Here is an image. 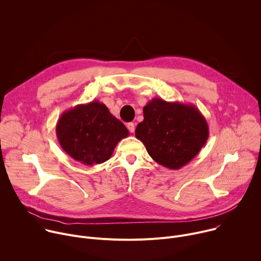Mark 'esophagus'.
Wrapping results in <instances>:
<instances>
[{
	"instance_id": "1",
	"label": "esophagus",
	"mask_w": 261,
	"mask_h": 261,
	"mask_svg": "<svg viewBox=\"0 0 261 261\" xmlns=\"http://www.w3.org/2000/svg\"><path fill=\"white\" fill-rule=\"evenodd\" d=\"M126 126H127L128 130H129L131 133H133V132L135 131V125H134V123H128Z\"/></svg>"
}]
</instances>
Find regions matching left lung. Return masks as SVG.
Segmentation results:
<instances>
[{
	"label": "left lung",
	"mask_w": 261,
	"mask_h": 261,
	"mask_svg": "<svg viewBox=\"0 0 261 261\" xmlns=\"http://www.w3.org/2000/svg\"><path fill=\"white\" fill-rule=\"evenodd\" d=\"M135 136L157 163L175 170L200 152L208 138V126L193 104L154 98L143 107V121Z\"/></svg>",
	"instance_id": "1"
}]
</instances>
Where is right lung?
<instances>
[{"mask_svg":"<svg viewBox=\"0 0 261 261\" xmlns=\"http://www.w3.org/2000/svg\"><path fill=\"white\" fill-rule=\"evenodd\" d=\"M56 132L63 150L90 166L107 161L119 141L129 135L125 125L97 100L64 111Z\"/></svg>","mask_w":261,"mask_h":261,"instance_id":"add662e5","label":"right lung"}]
</instances>
